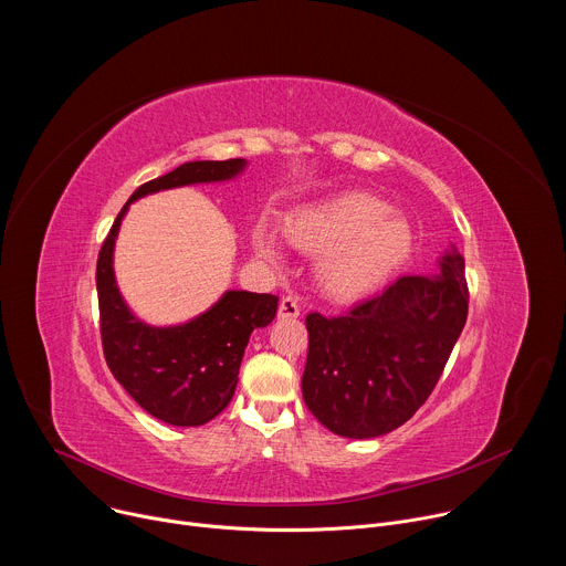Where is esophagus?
I'll list each match as a JSON object with an SVG mask.
<instances>
[{"mask_svg": "<svg viewBox=\"0 0 566 566\" xmlns=\"http://www.w3.org/2000/svg\"><path fill=\"white\" fill-rule=\"evenodd\" d=\"M277 315L282 319H291V317H297L300 315V304L295 297H282L280 302V308H277Z\"/></svg>", "mask_w": 566, "mask_h": 566, "instance_id": "esophagus-1", "label": "esophagus"}]
</instances>
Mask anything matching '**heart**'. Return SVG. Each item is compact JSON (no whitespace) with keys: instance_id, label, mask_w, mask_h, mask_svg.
<instances>
[{"instance_id":"heart-1","label":"heart","mask_w":566,"mask_h":566,"mask_svg":"<svg viewBox=\"0 0 566 566\" xmlns=\"http://www.w3.org/2000/svg\"><path fill=\"white\" fill-rule=\"evenodd\" d=\"M300 251L317 253L315 280L327 297L356 302L380 289L415 251V228L378 195L349 190L295 208L284 226ZM266 264L284 260L282 241L266 228L253 237Z\"/></svg>"}]
</instances>
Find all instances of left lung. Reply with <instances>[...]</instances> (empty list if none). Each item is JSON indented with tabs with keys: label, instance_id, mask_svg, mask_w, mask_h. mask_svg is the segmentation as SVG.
Here are the masks:
<instances>
[{
	"label": "left lung",
	"instance_id": "8db88e82",
	"mask_svg": "<svg viewBox=\"0 0 566 566\" xmlns=\"http://www.w3.org/2000/svg\"><path fill=\"white\" fill-rule=\"evenodd\" d=\"M432 275H402L338 317L306 315L302 396L345 439H376L415 417L432 394L468 315L465 264L454 244Z\"/></svg>",
	"mask_w": 566,
	"mask_h": 566
}]
</instances>
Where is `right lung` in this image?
I'll use <instances>...</instances> for the list:
<instances>
[{"mask_svg":"<svg viewBox=\"0 0 566 566\" xmlns=\"http://www.w3.org/2000/svg\"><path fill=\"white\" fill-rule=\"evenodd\" d=\"M247 166V158L188 160L160 179L143 184L118 212L98 255L96 286L105 360L138 406L168 426L197 428L228 406L249 338L255 329L271 325L277 297L230 289L188 322L149 325L129 308L118 289L116 237L134 201L160 190L232 181Z\"/></svg>","mask_w":566,"mask_h":566,"instance_id":"1","label":"right lung"}]
</instances>
